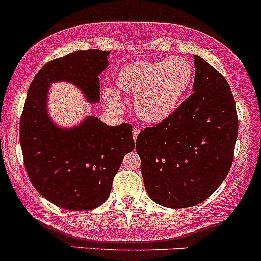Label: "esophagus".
<instances>
[{"label": "esophagus", "mask_w": 261, "mask_h": 261, "mask_svg": "<svg viewBox=\"0 0 261 261\" xmlns=\"http://www.w3.org/2000/svg\"><path fill=\"white\" fill-rule=\"evenodd\" d=\"M139 133H140V128L136 127V126H135V127L133 128V136H134V139H135V140H136L137 135H139Z\"/></svg>", "instance_id": "1"}]
</instances>
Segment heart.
Instances as JSON below:
<instances>
[{
    "label": "heart",
    "instance_id": "1",
    "mask_svg": "<svg viewBox=\"0 0 261 261\" xmlns=\"http://www.w3.org/2000/svg\"><path fill=\"white\" fill-rule=\"evenodd\" d=\"M193 68L186 58L171 57L157 62H136L119 71L116 87L135 96V110L146 122H160L173 114L190 88ZM108 101L119 105L116 91H105Z\"/></svg>",
    "mask_w": 261,
    "mask_h": 261
}]
</instances>
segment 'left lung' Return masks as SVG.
Listing matches in <instances>:
<instances>
[{
  "mask_svg": "<svg viewBox=\"0 0 261 261\" xmlns=\"http://www.w3.org/2000/svg\"><path fill=\"white\" fill-rule=\"evenodd\" d=\"M193 93L171 116L140 131L136 152L150 198L181 210L199 204L230 170L238 136L236 101L228 82L194 56Z\"/></svg>",
  "mask_w": 261,
  "mask_h": 261,
  "instance_id": "1",
  "label": "left lung"
}]
</instances>
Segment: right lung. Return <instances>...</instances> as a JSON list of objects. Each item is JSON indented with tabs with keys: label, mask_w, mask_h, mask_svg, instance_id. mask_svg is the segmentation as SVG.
Listing matches in <instances>:
<instances>
[{
	"label": "right lung",
	"mask_w": 261,
	"mask_h": 261,
	"mask_svg": "<svg viewBox=\"0 0 261 261\" xmlns=\"http://www.w3.org/2000/svg\"><path fill=\"white\" fill-rule=\"evenodd\" d=\"M109 51L80 50L48 62L28 89L19 124L24 167L37 191L68 211H89L110 194L126 153L135 147L133 126H108L89 116L71 128H61L48 115L50 83L70 82L90 102L100 100L99 74Z\"/></svg>",
	"instance_id": "obj_1"
}]
</instances>
